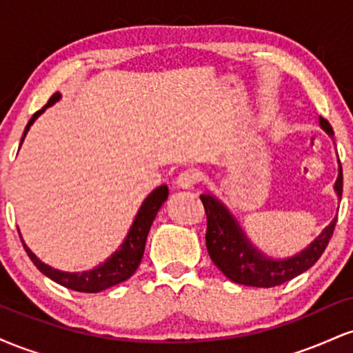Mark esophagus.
Here are the masks:
<instances>
[{
  "instance_id": "esophagus-1",
  "label": "esophagus",
  "mask_w": 353,
  "mask_h": 353,
  "mask_svg": "<svg viewBox=\"0 0 353 353\" xmlns=\"http://www.w3.org/2000/svg\"><path fill=\"white\" fill-rule=\"evenodd\" d=\"M201 179V174L196 171V169H185V171H182L179 176H177L176 179V184L177 188L181 189H189L192 188L196 182H199Z\"/></svg>"
}]
</instances>
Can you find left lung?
Listing matches in <instances>:
<instances>
[{
    "instance_id": "obj_1",
    "label": "left lung",
    "mask_w": 353,
    "mask_h": 353,
    "mask_svg": "<svg viewBox=\"0 0 353 353\" xmlns=\"http://www.w3.org/2000/svg\"><path fill=\"white\" fill-rule=\"evenodd\" d=\"M320 125L329 136H334V129L329 121L320 117ZM343 176L342 165L339 168V177L335 181V192L339 199L342 197ZM204 204L205 216H208V232H205V245L212 262L219 267L222 274L229 281L242 283L249 287H275L283 282L292 281L294 277L309 270L320 255L323 254L325 247L334 234L337 217L322 230V234L310 242L309 247L289 259H270L250 244L245 237L244 230L237 224L229 209L216 199L212 194L205 192L201 196Z\"/></svg>"
}]
</instances>
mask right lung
Returning a JSON list of instances; mask_svg holds the SVG:
<instances>
[{
    "mask_svg": "<svg viewBox=\"0 0 353 353\" xmlns=\"http://www.w3.org/2000/svg\"><path fill=\"white\" fill-rule=\"evenodd\" d=\"M61 94L59 92H54L51 96L48 104L39 111H36L33 117L30 119L26 128H24L21 143L26 136V132L30 131L31 124L38 119L39 114H43L44 109L52 106L56 101H59ZM169 189L168 185H159L145 197L141 209L137 210L134 222H132L131 229H129L128 236H125L124 242L121 244L119 249L116 250L111 257H108L103 264L91 270H84V272H63V270L52 269V267L46 265L44 262L39 261L36 255L31 252L30 247L24 244L21 239V234H19V239H21L24 250L30 255V259L33 261V264L38 267L41 272L50 277L51 281H54L59 285L66 287V289L76 290V292H86V294H96L101 292V290H106L109 287L116 285V283H121L128 281L132 274L136 272L137 267L141 264V259H143L144 249H145V239H148L149 229H151L154 219H156L157 210L161 209V205L164 204L165 199H168ZM19 232V230H18Z\"/></svg>",
    "mask_w": 353,
    "mask_h": 353,
    "instance_id": "add662e5",
    "label": "right lung"
}]
</instances>
